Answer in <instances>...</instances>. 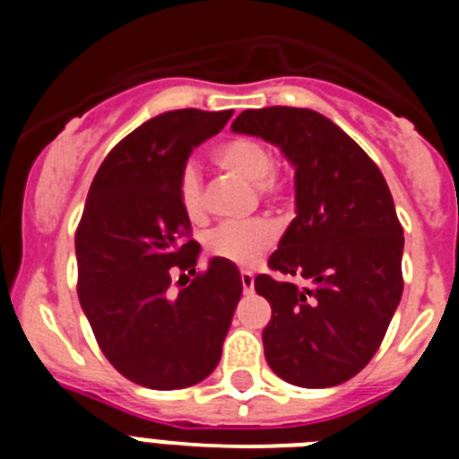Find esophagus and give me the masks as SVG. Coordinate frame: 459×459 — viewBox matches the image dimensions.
Wrapping results in <instances>:
<instances>
[{
    "instance_id": "1",
    "label": "esophagus",
    "mask_w": 459,
    "mask_h": 459,
    "mask_svg": "<svg viewBox=\"0 0 459 459\" xmlns=\"http://www.w3.org/2000/svg\"><path fill=\"white\" fill-rule=\"evenodd\" d=\"M241 285L246 294H250L255 290V275L250 271H241Z\"/></svg>"
}]
</instances>
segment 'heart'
I'll list each match as a JSON object with an SVG mask.
<instances>
[{
	"instance_id": "heart-1",
	"label": "heart",
	"mask_w": 459,
	"mask_h": 459,
	"mask_svg": "<svg viewBox=\"0 0 459 459\" xmlns=\"http://www.w3.org/2000/svg\"><path fill=\"white\" fill-rule=\"evenodd\" d=\"M213 163L230 172L238 179L255 184V193L264 204H282L287 188L285 179L273 169V156L269 149L250 137H232L213 149ZM181 211L193 225H202L206 221L204 195H202V181L195 169H186L177 186ZM275 241V227L264 218L243 222V225H222L209 234L206 250L213 257L232 262L237 266H255L264 257L266 250Z\"/></svg>"
}]
</instances>
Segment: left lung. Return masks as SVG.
<instances>
[{
  "instance_id": "1",
  "label": "left lung",
  "mask_w": 459,
  "mask_h": 459,
  "mask_svg": "<svg viewBox=\"0 0 459 459\" xmlns=\"http://www.w3.org/2000/svg\"><path fill=\"white\" fill-rule=\"evenodd\" d=\"M234 133L282 149L294 165L296 218L255 290L271 303L264 356L280 379L338 386L370 363L403 296V225L384 174L347 133L315 109H246Z\"/></svg>"
}]
</instances>
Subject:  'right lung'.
<instances>
[{
	"label": "right lung",
	"mask_w": 459,
	"mask_h": 459,
	"mask_svg": "<svg viewBox=\"0 0 459 459\" xmlns=\"http://www.w3.org/2000/svg\"><path fill=\"white\" fill-rule=\"evenodd\" d=\"M230 117L188 108L144 121L105 156L89 188L75 232L80 306L105 359L140 386L174 391L206 379L241 299L232 262L213 257L195 271L200 243L177 197L193 147Z\"/></svg>",
	"instance_id": "obj_1"
}]
</instances>
